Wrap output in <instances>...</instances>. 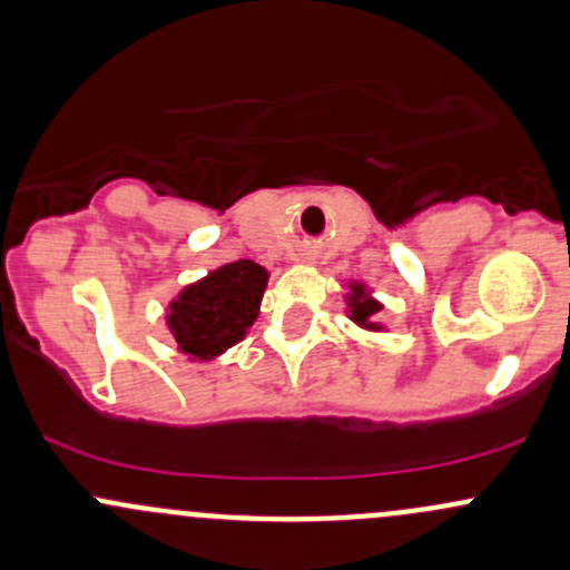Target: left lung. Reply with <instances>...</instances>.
<instances>
[{
    "label": "left lung",
    "instance_id": "obj_1",
    "mask_svg": "<svg viewBox=\"0 0 570 570\" xmlns=\"http://www.w3.org/2000/svg\"><path fill=\"white\" fill-rule=\"evenodd\" d=\"M346 316H350L352 322H355L357 327H363V331L368 333H385V325L382 322H376V314L382 311V303L376 301L374 292L368 289V284H363V281H350L346 284Z\"/></svg>",
    "mask_w": 570,
    "mask_h": 570
}]
</instances>
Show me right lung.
Listing matches in <instances>:
<instances>
[{
  "mask_svg": "<svg viewBox=\"0 0 570 570\" xmlns=\"http://www.w3.org/2000/svg\"><path fill=\"white\" fill-rule=\"evenodd\" d=\"M269 273L250 259L209 269L177 292L166 308V327L188 361H215L239 344L259 316Z\"/></svg>",
  "mask_w": 570,
  "mask_h": 570,
  "instance_id": "obj_1",
  "label": "right lung"
}]
</instances>
